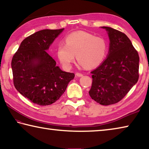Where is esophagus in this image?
<instances>
[{"label": "esophagus", "instance_id": "1", "mask_svg": "<svg viewBox=\"0 0 149 149\" xmlns=\"http://www.w3.org/2000/svg\"><path fill=\"white\" fill-rule=\"evenodd\" d=\"M75 76H76V77H82L83 74H81V73H76V74H75Z\"/></svg>", "mask_w": 149, "mask_h": 149}]
</instances>
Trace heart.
<instances>
[{
	"mask_svg": "<svg viewBox=\"0 0 149 149\" xmlns=\"http://www.w3.org/2000/svg\"><path fill=\"white\" fill-rule=\"evenodd\" d=\"M65 44L59 43L56 56L64 68L68 69L74 61L75 54L79 64L93 68L101 63L107 56L108 43L100 37L86 31L73 32L65 37Z\"/></svg>",
	"mask_w": 149,
	"mask_h": 149,
	"instance_id": "1",
	"label": "heart"
}]
</instances>
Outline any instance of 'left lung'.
I'll use <instances>...</instances> for the list:
<instances>
[{"label":"left lung","instance_id":"8db88e82","mask_svg":"<svg viewBox=\"0 0 149 149\" xmlns=\"http://www.w3.org/2000/svg\"><path fill=\"white\" fill-rule=\"evenodd\" d=\"M110 39L108 56L91 72L90 97L102 105L120 101L139 79V56L127 35L110 27H101Z\"/></svg>","mask_w":149,"mask_h":149}]
</instances>
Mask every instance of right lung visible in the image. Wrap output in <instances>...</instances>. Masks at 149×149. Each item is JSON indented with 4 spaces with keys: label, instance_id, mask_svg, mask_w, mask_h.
<instances>
[{
    "label": "right lung",
    "instance_id": "1",
    "mask_svg": "<svg viewBox=\"0 0 149 149\" xmlns=\"http://www.w3.org/2000/svg\"><path fill=\"white\" fill-rule=\"evenodd\" d=\"M43 29L26 37L12 60L15 88L35 104L46 106L56 101L65 92L74 73L56 66L47 50L63 31Z\"/></svg>",
    "mask_w": 149,
    "mask_h": 149
}]
</instances>
